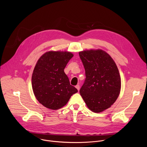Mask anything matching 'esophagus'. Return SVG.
Returning <instances> with one entry per match:
<instances>
[{
  "label": "esophagus",
  "mask_w": 147,
  "mask_h": 147,
  "mask_svg": "<svg viewBox=\"0 0 147 147\" xmlns=\"http://www.w3.org/2000/svg\"><path fill=\"white\" fill-rule=\"evenodd\" d=\"M76 88L77 89L78 91L80 90V86H79V85H77V86H76Z\"/></svg>",
  "instance_id": "1"
}]
</instances>
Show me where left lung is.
Wrapping results in <instances>:
<instances>
[{
  "label": "left lung",
  "instance_id": "1",
  "mask_svg": "<svg viewBox=\"0 0 147 147\" xmlns=\"http://www.w3.org/2000/svg\"><path fill=\"white\" fill-rule=\"evenodd\" d=\"M86 71V80L80 90L87 107L95 113L109 108L117 99L121 78L113 59L102 49L79 52Z\"/></svg>",
  "mask_w": 147,
  "mask_h": 147
}]
</instances>
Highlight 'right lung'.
<instances>
[{
  "mask_svg": "<svg viewBox=\"0 0 147 147\" xmlns=\"http://www.w3.org/2000/svg\"><path fill=\"white\" fill-rule=\"evenodd\" d=\"M73 54L68 51H48L37 61L32 75V87L38 102L57 110L63 107L78 90L71 86L64 69Z\"/></svg>",
  "mask_w": 147,
  "mask_h": 147,
  "instance_id": "obj_1",
  "label": "right lung"
}]
</instances>
